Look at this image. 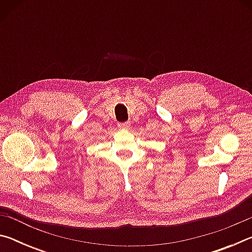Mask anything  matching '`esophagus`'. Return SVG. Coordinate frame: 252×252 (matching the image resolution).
I'll use <instances>...</instances> for the list:
<instances>
[{
  "mask_svg": "<svg viewBox=\"0 0 252 252\" xmlns=\"http://www.w3.org/2000/svg\"><path fill=\"white\" fill-rule=\"evenodd\" d=\"M119 127H122V129H127L130 126V122H122V123H118Z\"/></svg>",
  "mask_w": 252,
  "mask_h": 252,
  "instance_id": "1",
  "label": "esophagus"
}]
</instances>
